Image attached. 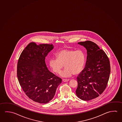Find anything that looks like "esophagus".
I'll list each match as a JSON object with an SVG mask.
<instances>
[{"label":"esophagus","instance_id":"esophagus-1","mask_svg":"<svg viewBox=\"0 0 122 122\" xmlns=\"http://www.w3.org/2000/svg\"><path fill=\"white\" fill-rule=\"evenodd\" d=\"M69 81V79H62V81H63V82H67V81Z\"/></svg>","mask_w":122,"mask_h":122}]
</instances>
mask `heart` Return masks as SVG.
<instances>
[{
    "instance_id": "1",
    "label": "heart",
    "mask_w": 122,
    "mask_h": 122,
    "mask_svg": "<svg viewBox=\"0 0 122 122\" xmlns=\"http://www.w3.org/2000/svg\"><path fill=\"white\" fill-rule=\"evenodd\" d=\"M56 59L51 58L49 62L52 70L56 74L61 72L63 77H71L73 74L78 75L83 70L85 63V55L81 50H62L56 54Z\"/></svg>"
}]
</instances>
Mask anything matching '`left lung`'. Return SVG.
<instances>
[{"label": "left lung", "mask_w": 122, "mask_h": 122, "mask_svg": "<svg viewBox=\"0 0 122 122\" xmlns=\"http://www.w3.org/2000/svg\"><path fill=\"white\" fill-rule=\"evenodd\" d=\"M87 50L85 68L77 77V96L90 101L102 93L107 87L111 72L109 58L96 43L86 41L78 43Z\"/></svg>", "instance_id": "1"}]
</instances>
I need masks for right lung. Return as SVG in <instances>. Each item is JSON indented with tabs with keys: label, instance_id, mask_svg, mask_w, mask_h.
<instances>
[{
	"label": "right lung",
	"instance_id": "1",
	"mask_svg": "<svg viewBox=\"0 0 122 122\" xmlns=\"http://www.w3.org/2000/svg\"><path fill=\"white\" fill-rule=\"evenodd\" d=\"M54 48L52 44H28L18 60L17 77L20 85L31 100L41 104L53 98L62 79L51 72L45 64V57Z\"/></svg>",
	"mask_w": 122,
	"mask_h": 122
}]
</instances>
